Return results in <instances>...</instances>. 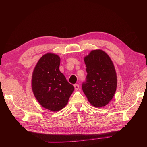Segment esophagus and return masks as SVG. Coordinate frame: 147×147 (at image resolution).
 <instances>
[{"mask_svg":"<svg viewBox=\"0 0 147 147\" xmlns=\"http://www.w3.org/2000/svg\"><path fill=\"white\" fill-rule=\"evenodd\" d=\"M74 90H75L76 91H77V90H78V89L80 88V86L78 84H75V85H74Z\"/></svg>","mask_w":147,"mask_h":147,"instance_id":"obj_1","label":"esophagus"}]
</instances>
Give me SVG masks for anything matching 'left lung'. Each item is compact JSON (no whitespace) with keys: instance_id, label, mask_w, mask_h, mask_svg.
Returning <instances> with one entry per match:
<instances>
[{"instance_id":"left-lung-1","label":"left lung","mask_w":147,"mask_h":147,"mask_svg":"<svg viewBox=\"0 0 147 147\" xmlns=\"http://www.w3.org/2000/svg\"><path fill=\"white\" fill-rule=\"evenodd\" d=\"M86 82L83 91L88 102L95 107L108 104L116 91L117 80L114 65L108 54L100 49L92 50L84 57Z\"/></svg>"}]
</instances>
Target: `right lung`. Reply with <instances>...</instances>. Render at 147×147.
Segmentation results:
<instances>
[{"instance_id": "1", "label": "right lung", "mask_w": 147, "mask_h": 147, "mask_svg": "<svg viewBox=\"0 0 147 147\" xmlns=\"http://www.w3.org/2000/svg\"><path fill=\"white\" fill-rule=\"evenodd\" d=\"M61 58L54 53H47L34 68L32 88L36 100L43 108L56 112L67 104L74 88L59 70Z\"/></svg>"}]
</instances>
